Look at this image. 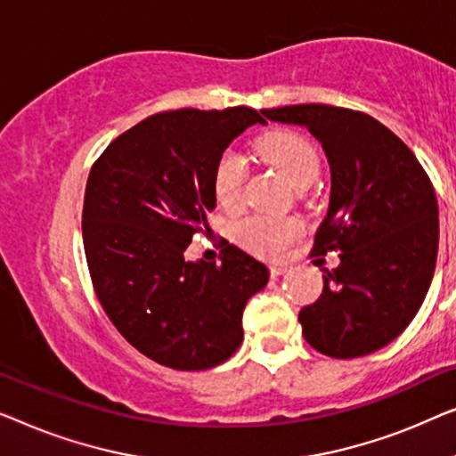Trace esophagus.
Listing matches in <instances>:
<instances>
[{
    "label": "esophagus",
    "instance_id": "esophagus-1",
    "mask_svg": "<svg viewBox=\"0 0 456 456\" xmlns=\"http://www.w3.org/2000/svg\"><path fill=\"white\" fill-rule=\"evenodd\" d=\"M287 265H281V262H273L271 266H268V271H271V277H281V274L287 273Z\"/></svg>",
    "mask_w": 456,
    "mask_h": 456
}]
</instances>
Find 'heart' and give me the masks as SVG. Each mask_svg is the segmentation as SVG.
<instances>
[{
    "instance_id": "b5f03b06",
    "label": "heart",
    "mask_w": 456,
    "mask_h": 456,
    "mask_svg": "<svg viewBox=\"0 0 456 456\" xmlns=\"http://www.w3.org/2000/svg\"><path fill=\"white\" fill-rule=\"evenodd\" d=\"M256 149L262 157L289 182L293 188H305L320 173V157L310 140L293 132H274L260 138ZM248 177V163L243 155L225 151L215 167L213 190L223 208L241 204L243 183ZM301 223L293 216H248L235 229L237 241L260 256L283 254L293 240L301 235Z\"/></svg>"
}]
</instances>
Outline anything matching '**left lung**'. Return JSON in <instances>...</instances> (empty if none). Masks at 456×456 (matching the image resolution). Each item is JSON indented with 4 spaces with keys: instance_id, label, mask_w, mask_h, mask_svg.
Listing matches in <instances>:
<instances>
[{
    "instance_id": "left-lung-1",
    "label": "left lung",
    "mask_w": 456,
    "mask_h": 456,
    "mask_svg": "<svg viewBox=\"0 0 456 456\" xmlns=\"http://www.w3.org/2000/svg\"><path fill=\"white\" fill-rule=\"evenodd\" d=\"M262 115L305 127L330 165V202L312 254L335 249L341 262L322 268V295L299 312L305 341L337 359L374 354L407 329L432 283V182L407 144L368 113L307 102Z\"/></svg>"
}]
</instances>
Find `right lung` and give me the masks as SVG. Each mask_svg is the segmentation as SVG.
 <instances>
[{
    "label": "right lung",
    "mask_w": 456,
    "mask_h": 456,
    "mask_svg": "<svg viewBox=\"0 0 456 456\" xmlns=\"http://www.w3.org/2000/svg\"><path fill=\"white\" fill-rule=\"evenodd\" d=\"M266 124L249 107L151 115L93 165L82 210L88 271L102 310L132 347L173 370H208L243 341V307L268 268L237 246L221 265L185 248L216 207L215 167L243 130Z\"/></svg>",
    "instance_id": "1"
}]
</instances>
